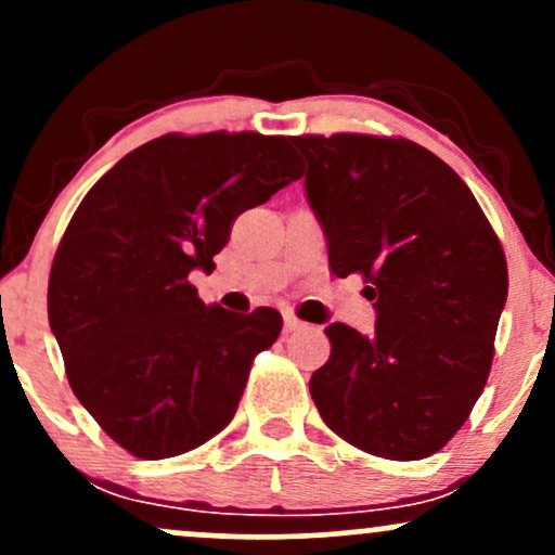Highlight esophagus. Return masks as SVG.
<instances>
[{
    "label": "esophagus",
    "mask_w": 555,
    "mask_h": 555,
    "mask_svg": "<svg viewBox=\"0 0 555 555\" xmlns=\"http://www.w3.org/2000/svg\"><path fill=\"white\" fill-rule=\"evenodd\" d=\"M305 323L299 321V318H295L292 313L284 315V334H295V331H302Z\"/></svg>",
    "instance_id": "1"
}]
</instances>
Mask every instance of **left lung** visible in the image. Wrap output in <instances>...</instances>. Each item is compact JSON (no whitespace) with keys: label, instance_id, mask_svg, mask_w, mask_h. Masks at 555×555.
Returning <instances> with one entry per match:
<instances>
[{"label":"left lung","instance_id":"8db88e82","mask_svg":"<svg viewBox=\"0 0 555 555\" xmlns=\"http://www.w3.org/2000/svg\"><path fill=\"white\" fill-rule=\"evenodd\" d=\"M336 276L362 273L375 334L326 326L310 378L323 423L367 454L425 460L486 386L508 295L501 242L475 195L423 145L375 135L292 138Z\"/></svg>","mask_w":555,"mask_h":555}]
</instances>
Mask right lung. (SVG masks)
<instances>
[{"label":"right lung","mask_w":555,"mask_h":555,"mask_svg":"<svg viewBox=\"0 0 555 555\" xmlns=\"http://www.w3.org/2000/svg\"><path fill=\"white\" fill-rule=\"evenodd\" d=\"M302 177L286 138L164 135L88 190L49 276V326L75 397L140 460L214 438L282 315L206 308L190 271L216 269L234 219Z\"/></svg>","instance_id":"add662e5"}]
</instances>
